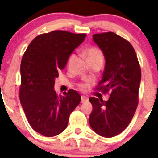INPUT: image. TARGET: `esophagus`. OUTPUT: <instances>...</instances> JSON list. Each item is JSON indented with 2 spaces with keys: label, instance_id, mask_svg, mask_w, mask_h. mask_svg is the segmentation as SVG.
I'll list each match as a JSON object with an SVG mask.
<instances>
[{
  "label": "esophagus",
  "instance_id": "34e87169",
  "mask_svg": "<svg viewBox=\"0 0 158 158\" xmlns=\"http://www.w3.org/2000/svg\"><path fill=\"white\" fill-rule=\"evenodd\" d=\"M89 101V98L85 96H82L81 97V102L82 103H85Z\"/></svg>",
  "mask_w": 158,
  "mask_h": 158
}]
</instances>
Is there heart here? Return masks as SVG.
Segmentation results:
<instances>
[{"label":"heart","mask_w":158,"mask_h":158,"mask_svg":"<svg viewBox=\"0 0 158 158\" xmlns=\"http://www.w3.org/2000/svg\"><path fill=\"white\" fill-rule=\"evenodd\" d=\"M85 56H86V58L89 62L91 61V60H97V59H102V54L101 51L98 49L95 48V47H91V48L87 49V51L85 52ZM75 59H76V55L72 54L69 56V60H68V64L71 65L75 60ZM80 88L82 89H86V85L82 84V85H80Z\"/></svg>","instance_id":"b5f03b06"}]
</instances>
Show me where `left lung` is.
Masks as SVG:
<instances>
[{
	"instance_id": "8db88e82",
	"label": "left lung",
	"mask_w": 158,
	"mask_h": 158,
	"mask_svg": "<svg viewBox=\"0 0 158 158\" xmlns=\"http://www.w3.org/2000/svg\"><path fill=\"white\" fill-rule=\"evenodd\" d=\"M92 40L106 60L102 78L96 89L110 92L108 101L90 97L92 111L89 122L100 136L122 133L131 121L138 103L141 68L133 47L113 32L94 34Z\"/></svg>"
}]
</instances>
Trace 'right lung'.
<instances>
[{"label": "right lung", "instance_id": "add662e5", "mask_svg": "<svg viewBox=\"0 0 158 158\" xmlns=\"http://www.w3.org/2000/svg\"><path fill=\"white\" fill-rule=\"evenodd\" d=\"M86 36L56 30L39 35L28 46L20 64V100L35 131L53 137L66 128L72 111L81 101L70 89L58 96L54 90L59 71L66 67L72 52Z\"/></svg>", "mask_w": 158, "mask_h": 158}]
</instances>
